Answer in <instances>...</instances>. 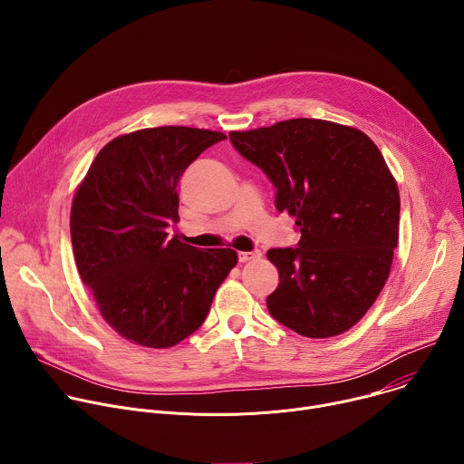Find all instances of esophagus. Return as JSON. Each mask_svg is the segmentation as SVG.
Here are the masks:
<instances>
[{
  "mask_svg": "<svg viewBox=\"0 0 464 464\" xmlns=\"http://www.w3.org/2000/svg\"><path fill=\"white\" fill-rule=\"evenodd\" d=\"M256 258H260V251H240L238 253L240 262H249V260H256Z\"/></svg>",
  "mask_w": 464,
  "mask_h": 464,
  "instance_id": "obj_1",
  "label": "esophagus"
}]
</instances>
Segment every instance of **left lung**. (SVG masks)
Returning a JSON list of instances; mask_svg holds the SVG:
<instances>
[{
  "label": "left lung",
  "instance_id": "8db88e82",
  "mask_svg": "<svg viewBox=\"0 0 464 464\" xmlns=\"http://www.w3.org/2000/svg\"><path fill=\"white\" fill-rule=\"evenodd\" d=\"M229 140L301 231L297 247L266 253L279 270L270 314L314 340L347 333L380 295L399 244L401 194L382 152L354 126L304 117Z\"/></svg>",
  "mask_w": 464,
  "mask_h": 464
}]
</instances>
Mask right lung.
<instances>
[{
    "mask_svg": "<svg viewBox=\"0 0 464 464\" xmlns=\"http://www.w3.org/2000/svg\"><path fill=\"white\" fill-rule=\"evenodd\" d=\"M222 140L188 126L130 131L101 149L77 187L70 229L81 279L102 319L131 343L183 342L237 266L229 247L202 251L167 233L179 220V176Z\"/></svg>",
    "mask_w": 464,
    "mask_h": 464,
    "instance_id": "obj_1",
    "label": "right lung"
}]
</instances>
